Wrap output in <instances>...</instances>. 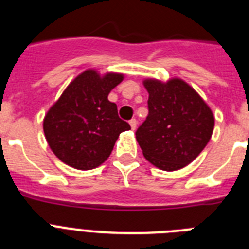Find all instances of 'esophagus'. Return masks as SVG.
<instances>
[{
	"instance_id": "obj_1",
	"label": "esophagus",
	"mask_w": 249,
	"mask_h": 249,
	"mask_svg": "<svg viewBox=\"0 0 249 249\" xmlns=\"http://www.w3.org/2000/svg\"><path fill=\"white\" fill-rule=\"evenodd\" d=\"M129 126H131L132 129L137 128V121H136V118H132V120L129 121Z\"/></svg>"
}]
</instances>
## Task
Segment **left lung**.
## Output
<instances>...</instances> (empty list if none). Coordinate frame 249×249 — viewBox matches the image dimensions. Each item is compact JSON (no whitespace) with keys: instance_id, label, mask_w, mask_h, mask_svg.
<instances>
[{"instance_id":"obj_1","label":"left lung","mask_w":249,"mask_h":249,"mask_svg":"<svg viewBox=\"0 0 249 249\" xmlns=\"http://www.w3.org/2000/svg\"><path fill=\"white\" fill-rule=\"evenodd\" d=\"M148 116L136 132L147 160L162 171L190 164L212 137L214 117L206 102L181 78H147Z\"/></svg>"}]
</instances>
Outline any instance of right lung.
<instances>
[{"label": "right lung", "mask_w": 249, "mask_h": 249, "mask_svg": "<svg viewBox=\"0 0 249 249\" xmlns=\"http://www.w3.org/2000/svg\"><path fill=\"white\" fill-rule=\"evenodd\" d=\"M122 73L101 76L87 70L74 78L46 113L43 132L50 148L63 163L81 171L101 166L111 155L120 133L131 129L118 117L108 94Z\"/></svg>", "instance_id": "1"}]
</instances>
